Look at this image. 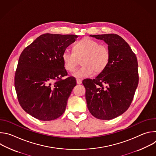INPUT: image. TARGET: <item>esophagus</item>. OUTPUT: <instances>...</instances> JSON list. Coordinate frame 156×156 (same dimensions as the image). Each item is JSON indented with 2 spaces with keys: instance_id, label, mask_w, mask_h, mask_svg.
Listing matches in <instances>:
<instances>
[{
  "instance_id": "obj_1",
  "label": "esophagus",
  "mask_w": 156,
  "mask_h": 156,
  "mask_svg": "<svg viewBox=\"0 0 156 156\" xmlns=\"http://www.w3.org/2000/svg\"><path fill=\"white\" fill-rule=\"evenodd\" d=\"M76 83H77L78 84H80L82 83V80H80V79L77 78V79H76Z\"/></svg>"
}]
</instances>
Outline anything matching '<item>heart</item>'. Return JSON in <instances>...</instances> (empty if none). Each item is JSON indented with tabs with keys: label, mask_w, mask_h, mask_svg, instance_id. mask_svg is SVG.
<instances>
[{
	"label": "heart",
	"mask_w": 156,
	"mask_h": 156,
	"mask_svg": "<svg viewBox=\"0 0 156 156\" xmlns=\"http://www.w3.org/2000/svg\"><path fill=\"white\" fill-rule=\"evenodd\" d=\"M73 52L65 50L62 59L65 69L73 72L81 60V66L73 73L76 78L91 76L93 73L99 74L107 67L110 59V52L107 46L89 37L78 41L73 48Z\"/></svg>",
	"instance_id": "obj_1"
}]
</instances>
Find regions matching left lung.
Returning <instances> with one entry per match:
<instances>
[{
  "mask_svg": "<svg viewBox=\"0 0 156 156\" xmlns=\"http://www.w3.org/2000/svg\"><path fill=\"white\" fill-rule=\"evenodd\" d=\"M108 44L110 59L107 67L95 79H86L87 108L101 120L115 119L129 108L139 81L138 60L128 44L115 34L90 35Z\"/></svg>",
  "mask_w": 156,
  "mask_h": 156,
  "instance_id": "obj_1",
  "label": "left lung"
}]
</instances>
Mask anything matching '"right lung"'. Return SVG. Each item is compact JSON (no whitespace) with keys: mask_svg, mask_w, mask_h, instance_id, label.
I'll list each match as a JSON object with an SVG mask.
<instances>
[{"mask_svg":"<svg viewBox=\"0 0 156 156\" xmlns=\"http://www.w3.org/2000/svg\"><path fill=\"white\" fill-rule=\"evenodd\" d=\"M74 34L46 33L39 36L21 52L15 75L20 105L26 112L50 121L65 112L76 79L67 76L62 54L77 38Z\"/></svg>","mask_w":156,"mask_h":156,"instance_id":"obj_1","label":"right lung"}]
</instances>
